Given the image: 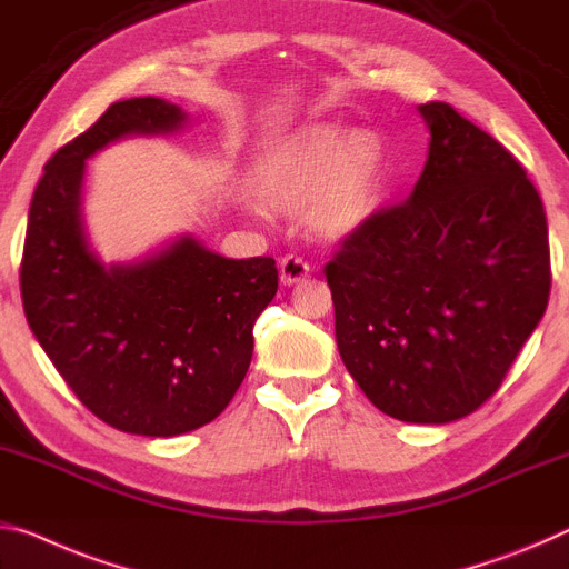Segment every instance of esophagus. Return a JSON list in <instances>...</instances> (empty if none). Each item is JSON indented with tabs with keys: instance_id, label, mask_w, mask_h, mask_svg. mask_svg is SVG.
Listing matches in <instances>:
<instances>
[{
	"instance_id": "1",
	"label": "esophagus",
	"mask_w": 569,
	"mask_h": 569,
	"mask_svg": "<svg viewBox=\"0 0 569 569\" xmlns=\"http://www.w3.org/2000/svg\"><path fill=\"white\" fill-rule=\"evenodd\" d=\"M309 263H306L303 258L299 256H286L281 258V263H278V276H281V283L283 286H296L301 283L306 276H309Z\"/></svg>"
}]
</instances>
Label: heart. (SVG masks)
<instances>
[{"instance_id":"1","label":"heart","mask_w":569,"mask_h":569,"mask_svg":"<svg viewBox=\"0 0 569 569\" xmlns=\"http://www.w3.org/2000/svg\"><path fill=\"white\" fill-rule=\"evenodd\" d=\"M252 189L276 212H299L327 242L362 232L385 202L390 171L377 133L311 123L273 143L252 169Z\"/></svg>"}]
</instances>
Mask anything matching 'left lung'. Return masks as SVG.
Returning a JSON list of instances; mask_svg holds the SVG:
<instances>
[{
	"label": "left lung",
	"instance_id": "1",
	"mask_svg": "<svg viewBox=\"0 0 569 569\" xmlns=\"http://www.w3.org/2000/svg\"><path fill=\"white\" fill-rule=\"evenodd\" d=\"M428 159L323 268L341 362L390 418L443 426L491 398L549 299L547 218L507 149L448 103L418 106Z\"/></svg>",
	"mask_w": 569,
	"mask_h": 569
}]
</instances>
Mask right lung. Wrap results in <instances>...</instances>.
<instances>
[{"instance_id":"1","label":"right lung","mask_w":569,"mask_h":569,"mask_svg":"<svg viewBox=\"0 0 569 569\" xmlns=\"http://www.w3.org/2000/svg\"><path fill=\"white\" fill-rule=\"evenodd\" d=\"M187 126L164 98L108 106L48 161L27 218V323L78 400L131 436H182L218 418L250 367L252 323L278 291L273 258H224L189 232L126 263H103L90 242L86 161Z\"/></svg>"}]
</instances>
